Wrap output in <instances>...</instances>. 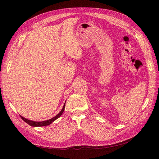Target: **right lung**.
<instances>
[{
    "instance_id": "obj_1",
    "label": "right lung",
    "mask_w": 159,
    "mask_h": 159,
    "mask_svg": "<svg viewBox=\"0 0 159 159\" xmlns=\"http://www.w3.org/2000/svg\"><path fill=\"white\" fill-rule=\"evenodd\" d=\"M65 105H66V104H64V106H63V109H62L61 111H60L59 113L57 114L56 116H55L54 117L51 118V119L48 120H46V121H31V120H29L26 119V118L23 117H22V116H20V117H21L22 119L24 121H25L26 123H27L29 125H30V126H48V125H49V124H51L52 122H53V121H55V120H57V118H59L61 116L62 113H63L64 109H65Z\"/></svg>"
}]
</instances>
